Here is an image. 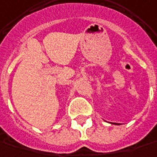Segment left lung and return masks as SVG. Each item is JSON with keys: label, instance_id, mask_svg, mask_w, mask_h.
<instances>
[{"label": "left lung", "instance_id": "left-lung-1", "mask_svg": "<svg viewBox=\"0 0 157 157\" xmlns=\"http://www.w3.org/2000/svg\"><path fill=\"white\" fill-rule=\"evenodd\" d=\"M114 124H116V125H117V123H114Z\"/></svg>", "mask_w": 157, "mask_h": 157}]
</instances>
